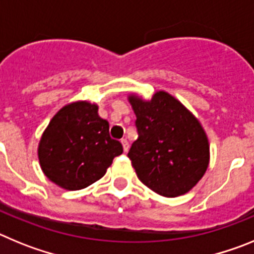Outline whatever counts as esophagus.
I'll return each mask as SVG.
<instances>
[{
  "mask_svg": "<svg viewBox=\"0 0 254 254\" xmlns=\"http://www.w3.org/2000/svg\"><path fill=\"white\" fill-rule=\"evenodd\" d=\"M121 142H122V146H123V150H125V152L128 151V150H129L128 141L126 140V138H123V140H121Z\"/></svg>",
  "mask_w": 254,
  "mask_h": 254,
  "instance_id": "34e87169",
  "label": "esophagus"
}]
</instances>
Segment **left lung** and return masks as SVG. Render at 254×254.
Returning a JSON list of instances; mask_svg holds the SVG:
<instances>
[{
	"mask_svg": "<svg viewBox=\"0 0 254 254\" xmlns=\"http://www.w3.org/2000/svg\"><path fill=\"white\" fill-rule=\"evenodd\" d=\"M138 138L128 158L143 185L164 197L190 192L210 164L207 134L193 113L163 90L151 99L128 94Z\"/></svg>",
	"mask_w": 254,
	"mask_h": 254,
	"instance_id": "obj_1",
	"label": "left lung"
}]
</instances>
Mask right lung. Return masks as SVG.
I'll return each instance as SVG.
<instances>
[{
	"mask_svg": "<svg viewBox=\"0 0 254 254\" xmlns=\"http://www.w3.org/2000/svg\"><path fill=\"white\" fill-rule=\"evenodd\" d=\"M98 104L77 100L62 107L44 129L38 158L47 178L58 187L78 190L99 181L123 152L109 136V123L98 114Z\"/></svg>",
	"mask_w": 254,
	"mask_h": 254,
	"instance_id": "add662e5",
	"label": "right lung"
}]
</instances>
